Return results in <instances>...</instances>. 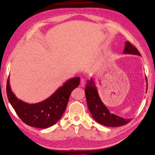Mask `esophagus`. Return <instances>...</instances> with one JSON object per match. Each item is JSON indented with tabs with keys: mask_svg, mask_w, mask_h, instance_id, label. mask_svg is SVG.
<instances>
[{
	"mask_svg": "<svg viewBox=\"0 0 155 155\" xmlns=\"http://www.w3.org/2000/svg\"><path fill=\"white\" fill-rule=\"evenodd\" d=\"M80 84H81V86L82 87H84L86 84V81L84 79H81V82H80Z\"/></svg>",
	"mask_w": 155,
	"mask_h": 155,
	"instance_id": "34e87169",
	"label": "esophagus"
}]
</instances>
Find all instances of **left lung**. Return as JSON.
<instances>
[{"instance_id":"obj_1","label":"left lung","mask_w":155,"mask_h":155,"mask_svg":"<svg viewBox=\"0 0 155 155\" xmlns=\"http://www.w3.org/2000/svg\"><path fill=\"white\" fill-rule=\"evenodd\" d=\"M123 54H133V55L141 56V54L138 49L128 41L125 42ZM146 78L147 82V92L148 81L147 78ZM85 93L89 110L94 120L97 123L106 126L116 127L124 125L131 120V119H124L123 117L110 113V111L100 98L97 92V89L92 78L90 80L87 81V84L85 87Z\"/></svg>"}]
</instances>
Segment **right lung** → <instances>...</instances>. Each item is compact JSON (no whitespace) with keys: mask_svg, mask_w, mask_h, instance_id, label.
Segmentation results:
<instances>
[{"mask_svg":"<svg viewBox=\"0 0 155 155\" xmlns=\"http://www.w3.org/2000/svg\"><path fill=\"white\" fill-rule=\"evenodd\" d=\"M79 83V77L72 78L46 99L38 103L29 104L15 96L12 91L8 76L7 95L9 103L24 123L35 128H47L60 120L66 110L71 92L78 87Z\"/></svg>","mask_w":155,"mask_h":155,"instance_id":"right-lung-1","label":"right lung"}]
</instances>
